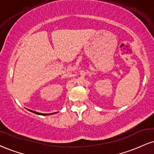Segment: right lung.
<instances>
[{
    "label": "right lung",
    "mask_w": 154,
    "mask_h": 154,
    "mask_svg": "<svg viewBox=\"0 0 154 154\" xmlns=\"http://www.w3.org/2000/svg\"><path fill=\"white\" fill-rule=\"evenodd\" d=\"M27 110H29V109H27ZM29 111H31V112H34L35 114H37V115H41V116H48V115H50V114H48V113H41V112H36V111H34V110H29ZM51 114H54V113H51Z\"/></svg>",
    "instance_id": "1"
}]
</instances>
